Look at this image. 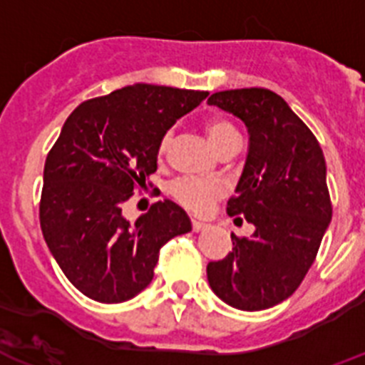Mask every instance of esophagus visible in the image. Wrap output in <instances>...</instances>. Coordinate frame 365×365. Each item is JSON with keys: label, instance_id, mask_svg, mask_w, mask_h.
<instances>
[{"label": "esophagus", "instance_id": "obj_1", "mask_svg": "<svg viewBox=\"0 0 365 365\" xmlns=\"http://www.w3.org/2000/svg\"><path fill=\"white\" fill-rule=\"evenodd\" d=\"M191 225H192V232H202V230L207 228L206 222H200V220H197V219H192Z\"/></svg>", "mask_w": 365, "mask_h": 365}]
</instances>
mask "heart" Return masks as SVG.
I'll return each mask as SVG.
<instances>
[{
    "label": "heart",
    "instance_id": "1",
    "mask_svg": "<svg viewBox=\"0 0 365 365\" xmlns=\"http://www.w3.org/2000/svg\"><path fill=\"white\" fill-rule=\"evenodd\" d=\"M206 133L210 137L211 145L215 146L217 152L230 140L240 139V133L234 128V124L225 118H213L206 124ZM173 135L165 133L161 143H159V152H165L170 145ZM170 192L182 206L195 213H207L211 206L215 204L225 195V183L219 180H202V178H180L170 185Z\"/></svg>",
    "mask_w": 365,
    "mask_h": 365
}]
</instances>
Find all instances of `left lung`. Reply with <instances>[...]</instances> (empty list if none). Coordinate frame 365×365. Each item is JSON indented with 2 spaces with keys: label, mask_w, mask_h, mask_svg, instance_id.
Masks as SVG:
<instances>
[{
  "label": "left lung",
  "mask_w": 365,
  "mask_h": 365,
  "mask_svg": "<svg viewBox=\"0 0 365 365\" xmlns=\"http://www.w3.org/2000/svg\"><path fill=\"white\" fill-rule=\"evenodd\" d=\"M207 103L247 125L249 152L226 211L254 225L249 240L232 234V252L207 263V282L232 308L267 310L301 286L332 219L323 150L267 88L220 91Z\"/></svg>",
  "instance_id": "obj_1"
}]
</instances>
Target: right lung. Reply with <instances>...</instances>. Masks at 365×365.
<instances>
[{"mask_svg":"<svg viewBox=\"0 0 365 365\" xmlns=\"http://www.w3.org/2000/svg\"><path fill=\"white\" fill-rule=\"evenodd\" d=\"M204 91L135 83L79 103L44 165L41 228L64 277L106 304L139 295L159 249L191 232V219L170 200L155 202L135 222L124 202L158 170L159 143Z\"/></svg>","mask_w":365,"mask_h":365,"instance_id":"add662e5","label":"right lung"}]
</instances>
